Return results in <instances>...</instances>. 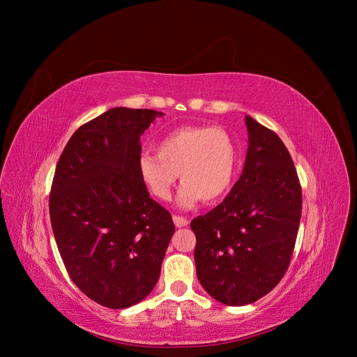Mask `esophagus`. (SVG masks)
Wrapping results in <instances>:
<instances>
[{
  "label": "esophagus",
  "mask_w": 357,
  "mask_h": 357,
  "mask_svg": "<svg viewBox=\"0 0 357 357\" xmlns=\"http://www.w3.org/2000/svg\"><path fill=\"white\" fill-rule=\"evenodd\" d=\"M174 222H175V226L176 227H185V226H188V220H186L185 217H181V215H174Z\"/></svg>",
  "instance_id": "obj_1"
}]
</instances>
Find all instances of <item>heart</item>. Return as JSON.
Segmentation results:
<instances>
[{
  "label": "heart",
  "instance_id": "heart-1",
  "mask_svg": "<svg viewBox=\"0 0 357 357\" xmlns=\"http://www.w3.org/2000/svg\"><path fill=\"white\" fill-rule=\"evenodd\" d=\"M156 152H143L137 172L147 191L167 201L178 179L183 183L179 204L191 207L198 199L213 204L231 190L237 171V150L221 127L182 126L156 143Z\"/></svg>",
  "mask_w": 357,
  "mask_h": 357
}]
</instances>
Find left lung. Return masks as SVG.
Segmentation results:
<instances>
[{
  "mask_svg": "<svg viewBox=\"0 0 357 357\" xmlns=\"http://www.w3.org/2000/svg\"><path fill=\"white\" fill-rule=\"evenodd\" d=\"M249 149L230 194L191 221L197 276L217 301L240 307L271 292L291 264L303 191L275 131L246 117Z\"/></svg>",
  "mask_w": 357,
  "mask_h": 357,
  "instance_id": "1",
  "label": "left lung"
}]
</instances>
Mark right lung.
<instances>
[{
    "label": "right lung",
    "instance_id": "obj_1",
    "mask_svg": "<svg viewBox=\"0 0 357 357\" xmlns=\"http://www.w3.org/2000/svg\"><path fill=\"white\" fill-rule=\"evenodd\" d=\"M163 112L111 108L81 126L59 158L49 195L65 268L92 301L120 310L155 288L175 233L137 172L140 136Z\"/></svg>",
    "mask_w": 357,
    "mask_h": 357
}]
</instances>
